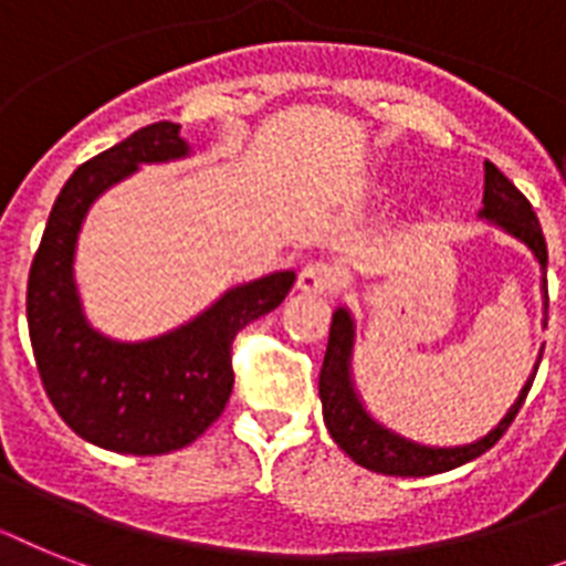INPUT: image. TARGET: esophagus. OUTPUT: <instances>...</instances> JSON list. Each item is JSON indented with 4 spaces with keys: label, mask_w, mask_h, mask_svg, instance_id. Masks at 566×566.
I'll use <instances>...</instances> for the list:
<instances>
[{
    "label": "esophagus",
    "mask_w": 566,
    "mask_h": 566,
    "mask_svg": "<svg viewBox=\"0 0 566 566\" xmlns=\"http://www.w3.org/2000/svg\"><path fill=\"white\" fill-rule=\"evenodd\" d=\"M296 284H298V291H305V293H334L342 284V273L334 268V264L311 261L307 268H302Z\"/></svg>",
    "instance_id": "34e87169"
}]
</instances>
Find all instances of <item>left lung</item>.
I'll return each instance as SVG.
<instances>
[{
    "instance_id": "1",
    "label": "left lung",
    "mask_w": 566,
    "mask_h": 566,
    "mask_svg": "<svg viewBox=\"0 0 566 566\" xmlns=\"http://www.w3.org/2000/svg\"><path fill=\"white\" fill-rule=\"evenodd\" d=\"M483 169H486V184H483L481 218L497 224L501 230H506L510 235H515L517 241H524V244L533 250L541 270H544V284H541V287H544V307H549L547 241H544V232H541L533 203L526 201L524 192H521L495 164H489L486 160ZM350 348H354V319H350V313L345 311V307H339V311L334 313V322H331L325 363H322L319 374V397L325 426L342 452L348 454L350 460H356L359 467L371 469V472L397 474V478H426V474L449 472V469L463 467L469 460L481 458L483 452H489V449L501 440L503 431L512 426L515 415L521 411V406H524L526 394L533 388L535 371H538V368H535L515 406H512L510 411H506V417L497 422V429H492L486 437H481L478 443L454 446V449H434V446L411 443L406 437L394 434V431H388L386 426H379V422L365 411V406L359 402V397H356L354 391V382H350Z\"/></svg>"
}]
</instances>
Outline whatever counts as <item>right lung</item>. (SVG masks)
Returning a JSON list of instances; mask_svg holds the SVG:
<instances>
[{"label": "right lung", "mask_w": 566, "mask_h": 566, "mask_svg": "<svg viewBox=\"0 0 566 566\" xmlns=\"http://www.w3.org/2000/svg\"><path fill=\"white\" fill-rule=\"evenodd\" d=\"M178 123L137 129L71 175L42 232L28 275V334L42 388L83 440L120 454H169L221 417L232 394V339L282 305L296 273H270L232 287L210 311L149 342H114L83 316L74 247L99 192L140 164L184 158Z\"/></svg>", "instance_id": "obj_1"}]
</instances>
